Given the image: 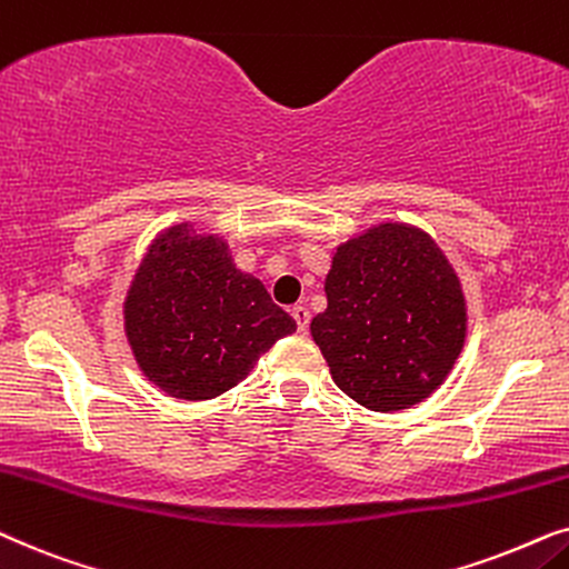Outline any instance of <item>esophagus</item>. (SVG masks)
Here are the masks:
<instances>
[{
	"mask_svg": "<svg viewBox=\"0 0 569 569\" xmlns=\"http://www.w3.org/2000/svg\"><path fill=\"white\" fill-rule=\"evenodd\" d=\"M291 317L297 320L299 332H305L309 328V317L312 315H309V309L305 305H297V307H291Z\"/></svg>",
	"mask_w": 569,
	"mask_h": 569,
	"instance_id": "esophagus-1",
	"label": "esophagus"
}]
</instances>
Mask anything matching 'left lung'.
Listing matches in <instances>:
<instances>
[{"label": "left lung", "mask_w": 569, "mask_h": 569, "mask_svg": "<svg viewBox=\"0 0 569 569\" xmlns=\"http://www.w3.org/2000/svg\"><path fill=\"white\" fill-rule=\"evenodd\" d=\"M328 309L309 330L348 398L400 411L429 398L466 343L460 280L427 231L380 223L348 239L325 278Z\"/></svg>", "instance_id": "1"}]
</instances>
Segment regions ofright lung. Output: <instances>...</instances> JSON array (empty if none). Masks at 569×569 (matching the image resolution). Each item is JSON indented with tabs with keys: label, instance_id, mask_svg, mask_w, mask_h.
<instances>
[{
	"label": "right lung",
	"instance_id": "obj_1",
	"mask_svg": "<svg viewBox=\"0 0 569 569\" xmlns=\"http://www.w3.org/2000/svg\"><path fill=\"white\" fill-rule=\"evenodd\" d=\"M124 330L142 375L171 398L231 390L297 322L260 278L241 272L229 244L179 223L158 233L124 299Z\"/></svg>",
	"mask_w": 569,
	"mask_h": 569
}]
</instances>
